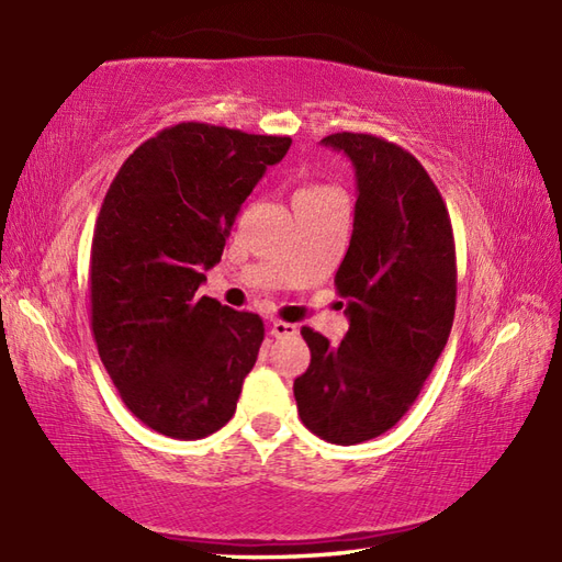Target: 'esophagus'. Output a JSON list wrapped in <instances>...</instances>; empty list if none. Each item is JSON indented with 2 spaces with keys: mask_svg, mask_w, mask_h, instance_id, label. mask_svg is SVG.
<instances>
[{
  "mask_svg": "<svg viewBox=\"0 0 562 562\" xmlns=\"http://www.w3.org/2000/svg\"><path fill=\"white\" fill-rule=\"evenodd\" d=\"M296 333H300V328H296L294 324H288V321H272V324H270V336L278 338V340L294 338Z\"/></svg>",
  "mask_w": 562,
  "mask_h": 562,
  "instance_id": "1",
  "label": "esophagus"
}]
</instances>
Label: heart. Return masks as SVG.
<instances>
[{
  "label": "heart",
  "mask_w": 562,
  "mask_h": 562,
  "mask_svg": "<svg viewBox=\"0 0 562 562\" xmlns=\"http://www.w3.org/2000/svg\"><path fill=\"white\" fill-rule=\"evenodd\" d=\"M340 198L338 188L330 183H318V181H306L294 193V202H321V200H333Z\"/></svg>",
  "instance_id": "1"
}]
</instances>
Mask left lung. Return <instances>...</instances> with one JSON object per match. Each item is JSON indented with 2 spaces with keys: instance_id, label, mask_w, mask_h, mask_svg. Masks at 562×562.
<instances>
[{
  "instance_id": "1",
  "label": "left lung",
  "mask_w": 562,
  "mask_h": 562,
  "mask_svg": "<svg viewBox=\"0 0 562 562\" xmlns=\"http://www.w3.org/2000/svg\"><path fill=\"white\" fill-rule=\"evenodd\" d=\"M321 142L357 173L352 238L336 272L350 330L333 348L302 328L312 362L294 398L316 437L350 447L384 435L420 396L453 324L457 248L445 200L411 151L364 133Z\"/></svg>"
}]
</instances>
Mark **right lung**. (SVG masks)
I'll list each match as a JSON object with an SVG mask.
<instances>
[{
    "label": "right lung",
    "instance_id": "obj_1",
    "mask_svg": "<svg viewBox=\"0 0 562 562\" xmlns=\"http://www.w3.org/2000/svg\"><path fill=\"white\" fill-rule=\"evenodd\" d=\"M292 145L178 123L130 154L93 226L91 330L127 411L154 432L202 439L232 420L262 318L198 296L250 190Z\"/></svg>",
    "mask_w": 562,
    "mask_h": 562
}]
</instances>
